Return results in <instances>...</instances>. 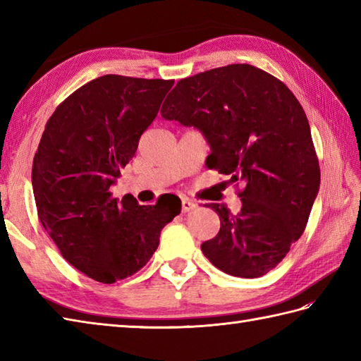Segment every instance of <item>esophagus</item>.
Returning a JSON list of instances; mask_svg holds the SVG:
<instances>
[{
    "label": "esophagus",
    "instance_id": "esophagus-1",
    "mask_svg": "<svg viewBox=\"0 0 361 361\" xmlns=\"http://www.w3.org/2000/svg\"><path fill=\"white\" fill-rule=\"evenodd\" d=\"M197 208V204L192 202V200H189V198H183L181 200V211L183 212H190V211H194Z\"/></svg>",
    "mask_w": 361,
    "mask_h": 361
}]
</instances>
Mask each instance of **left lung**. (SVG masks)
I'll list each match as a JSON object with an SVG mask.
<instances>
[{"mask_svg": "<svg viewBox=\"0 0 361 361\" xmlns=\"http://www.w3.org/2000/svg\"><path fill=\"white\" fill-rule=\"evenodd\" d=\"M161 116L200 130L206 166L242 181V208L211 203L220 231L202 243L209 262L237 278H260L304 233L319 190L307 116L295 94L259 68L234 63L181 79Z\"/></svg>", "mask_w": 361, "mask_h": 361, "instance_id": "8db88e82", "label": "left lung"}]
</instances>
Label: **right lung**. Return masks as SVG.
Instances as JSON below:
<instances>
[{"mask_svg":"<svg viewBox=\"0 0 361 361\" xmlns=\"http://www.w3.org/2000/svg\"><path fill=\"white\" fill-rule=\"evenodd\" d=\"M172 85L106 74L75 90L46 122L32 164L38 219L68 262L97 282L140 271L181 211L175 195L141 206L110 192Z\"/></svg>","mask_w":361,"mask_h":361,"instance_id":"obj_1","label":"right lung"}]
</instances>
